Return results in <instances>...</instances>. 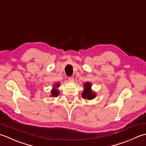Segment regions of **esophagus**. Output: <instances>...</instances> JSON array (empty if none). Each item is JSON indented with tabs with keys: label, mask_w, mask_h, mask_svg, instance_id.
<instances>
[{
	"label": "esophagus",
	"mask_w": 146,
	"mask_h": 146,
	"mask_svg": "<svg viewBox=\"0 0 146 146\" xmlns=\"http://www.w3.org/2000/svg\"><path fill=\"white\" fill-rule=\"evenodd\" d=\"M68 80H69V82H74V77H68Z\"/></svg>",
	"instance_id": "1"
}]
</instances>
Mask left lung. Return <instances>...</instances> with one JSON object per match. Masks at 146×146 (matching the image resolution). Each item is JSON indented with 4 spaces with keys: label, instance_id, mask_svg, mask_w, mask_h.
<instances>
[{
    "label": "left lung",
    "instance_id": "1",
    "mask_svg": "<svg viewBox=\"0 0 146 146\" xmlns=\"http://www.w3.org/2000/svg\"><path fill=\"white\" fill-rule=\"evenodd\" d=\"M82 97L86 100H92L96 97V93L91 90V83L86 82L84 84V91L82 93Z\"/></svg>",
    "mask_w": 146,
    "mask_h": 146
}]
</instances>
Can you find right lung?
<instances>
[{
    "mask_svg": "<svg viewBox=\"0 0 146 146\" xmlns=\"http://www.w3.org/2000/svg\"><path fill=\"white\" fill-rule=\"evenodd\" d=\"M60 86V83H55V86H53V89L51 91V96L53 97H57L58 95L59 94V92L57 90H56V88H58Z\"/></svg>",
    "mask_w": 146,
    "mask_h": 146,
    "instance_id": "1",
    "label": "right lung"
}]
</instances>
